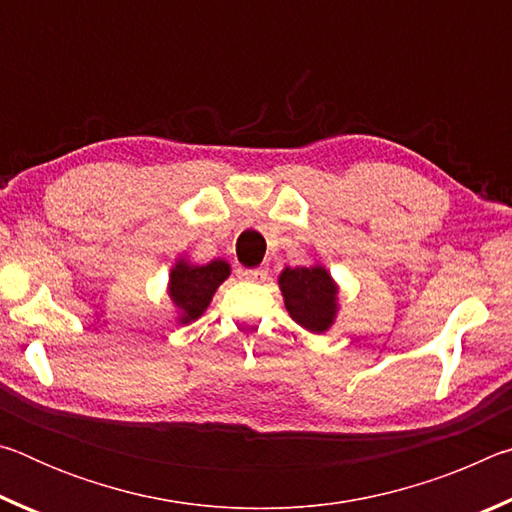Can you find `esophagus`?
I'll list each match as a JSON object with an SVG mask.
<instances>
[{"label": "esophagus", "mask_w": 512, "mask_h": 512, "mask_svg": "<svg viewBox=\"0 0 512 512\" xmlns=\"http://www.w3.org/2000/svg\"><path fill=\"white\" fill-rule=\"evenodd\" d=\"M239 275L244 277V280H253V282H257V280H266L268 268H266V266H259V268H241Z\"/></svg>", "instance_id": "esophagus-1"}]
</instances>
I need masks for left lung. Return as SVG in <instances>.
Masks as SVG:
<instances>
[{"mask_svg": "<svg viewBox=\"0 0 512 512\" xmlns=\"http://www.w3.org/2000/svg\"><path fill=\"white\" fill-rule=\"evenodd\" d=\"M284 307L311 334H325L339 316L341 289L323 264L287 266L277 277Z\"/></svg>", "mask_w": 512, "mask_h": 512, "instance_id": "1", "label": "left lung"}]
</instances>
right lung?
<instances>
[{"label":"right lung","instance_id":"right-lung-1","mask_svg":"<svg viewBox=\"0 0 512 512\" xmlns=\"http://www.w3.org/2000/svg\"><path fill=\"white\" fill-rule=\"evenodd\" d=\"M232 273L225 259H212L207 264L189 262L180 255L169 271L167 293L173 309H176V323L187 325L201 318L214 298L216 289L228 280Z\"/></svg>","mask_w":512,"mask_h":512}]
</instances>
